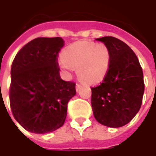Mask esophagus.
Returning a JSON list of instances; mask_svg holds the SVG:
<instances>
[{
    "label": "esophagus",
    "instance_id": "1",
    "mask_svg": "<svg viewBox=\"0 0 156 156\" xmlns=\"http://www.w3.org/2000/svg\"><path fill=\"white\" fill-rule=\"evenodd\" d=\"M80 88H81V85L77 83V84H76V90H77V92H78L79 89H80Z\"/></svg>",
    "mask_w": 156,
    "mask_h": 156
}]
</instances>
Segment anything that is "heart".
Segmentation results:
<instances>
[{
	"label": "heart",
	"instance_id": "obj_1",
	"mask_svg": "<svg viewBox=\"0 0 156 156\" xmlns=\"http://www.w3.org/2000/svg\"><path fill=\"white\" fill-rule=\"evenodd\" d=\"M111 53L105 44L79 41L65 49L58 64L68 73L78 68V78L88 84H98L108 74Z\"/></svg>",
	"mask_w": 156,
	"mask_h": 156
}]
</instances>
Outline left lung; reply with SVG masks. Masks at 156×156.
Masks as SVG:
<instances>
[{"label":"left lung","mask_w":156,"mask_h":156,"mask_svg":"<svg viewBox=\"0 0 156 156\" xmlns=\"http://www.w3.org/2000/svg\"><path fill=\"white\" fill-rule=\"evenodd\" d=\"M111 53L108 74L92 88L93 113L99 124L110 128L129 123L140 110L144 95L143 71L136 55L124 41L114 37L97 38Z\"/></svg>","instance_id":"obj_1"}]
</instances>
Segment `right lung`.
<instances>
[{"label":"right lung","mask_w":156,"mask_h":156,"mask_svg":"<svg viewBox=\"0 0 156 156\" xmlns=\"http://www.w3.org/2000/svg\"><path fill=\"white\" fill-rule=\"evenodd\" d=\"M61 37H37L16 55L11 69L10 105L15 119L26 130L48 134L64 124L75 83L63 81L58 68Z\"/></svg>","instance_id":"1"}]
</instances>
